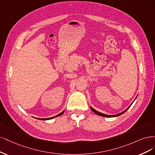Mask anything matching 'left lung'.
<instances>
[{
	"label": "left lung",
	"mask_w": 155,
	"mask_h": 155,
	"mask_svg": "<svg viewBox=\"0 0 155 155\" xmlns=\"http://www.w3.org/2000/svg\"><path fill=\"white\" fill-rule=\"evenodd\" d=\"M138 96V95H137ZM137 97L135 98V99L134 100V101H135L136 100V98H137ZM134 101L131 103V104L130 105V106H129L126 109H125V110L124 111H122V112H121V113H118V114H114V115H109V114H104V113H101V112H99V111H97V110H95V109H93L92 107H91L90 106V108H91V109L92 110V111L93 112V113H94L95 114H98V115H99V116H102V117H107V118H111V117H118V116H120V115H121V114H122L123 113H124L125 112H126L127 109L131 107V106L132 105V104L134 102Z\"/></svg>",
	"instance_id": "obj_1"
}]
</instances>
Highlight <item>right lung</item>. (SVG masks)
<instances>
[{"instance_id":"right-lung-1","label":"right lung","mask_w":155,"mask_h":155,"mask_svg":"<svg viewBox=\"0 0 155 155\" xmlns=\"http://www.w3.org/2000/svg\"><path fill=\"white\" fill-rule=\"evenodd\" d=\"M64 111H63L62 113H61L60 114H57V115H56V116H54V117H51V118H37L38 120H50V119H53V118H55V117H59V116H61V115H62V114L64 113Z\"/></svg>"}]
</instances>
